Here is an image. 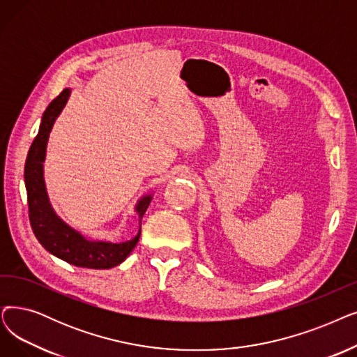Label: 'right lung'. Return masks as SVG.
Segmentation results:
<instances>
[{"instance_id": "right-lung-1", "label": "right lung", "mask_w": 357, "mask_h": 357, "mask_svg": "<svg viewBox=\"0 0 357 357\" xmlns=\"http://www.w3.org/2000/svg\"><path fill=\"white\" fill-rule=\"evenodd\" d=\"M70 89L59 93L43 112L39 132L27 153L24 165V183L27 191L29 220L36 239L46 251L68 264L84 268H112L126 259L135 248L142 235V219L151 201V194L140 198L135 211L140 219L138 234L127 241H111L102 238H89L79 230L68 226L54 211L43 179V160L46 154L50 132L56 116L64 109L70 98Z\"/></svg>"}]
</instances>
